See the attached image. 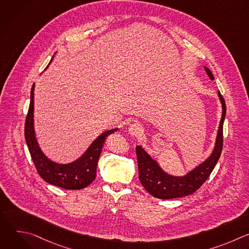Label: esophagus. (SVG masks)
Here are the masks:
<instances>
[{
    "instance_id": "obj_1",
    "label": "esophagus",
    "mask_w": 249,
    "mask_h": 249,
    "mask_svg": "<svg viewBox=\"0 0 249 249\" xmlns=\"http://www.w3.org/2000/svg\"><path fill=\"white\" fill-rule=\"evenodd\" d=\"M128 132H129V134L131 136L139 138V137H141L142 135H143L144 130H143V127H142L139 123H133V124H131L129 126Z\"/></svg>"
}]
</instances>
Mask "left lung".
<instances>
[{
    "instance_id": "1",
    "label": "left lung",
    "mask_w": 249,
    "mask_h": 249,
    "mask_svg": "<svg viewBox=\"0 0 249 249\" xmlns=\"http://www.w3.org/2000/svg\"><path fill=\"white\" fill-rule=\"evenodd\" d=\"M204 69L209 78L214 80V76L209 68L204 67ZM218 96L222 103L223 113L214 150L208 159L185 175L174 176L168 174L143 148L141 146L136 147L140 182L154 197L159 199H174L193 194L202 186L214 169L223 149V125L227 111L225 99L220 91H218Z\"/></svg>"
}]
</instances>
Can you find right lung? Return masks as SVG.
<instances>
[{"label": "right lung", "instance_id": "obj_1", "mask_svg": "<svg viewBox=\"0 0 249 249\" xmlns=\"http://www.w3.org/2000/svg\"><path fill=\"white\" fill-rule=\"evenodd\" d=\"M52 60L53 58L51 59L50 63ZM33 98L34 84L30 91V104L25 120L24 136L28 151L38 174L47 183L64 189L80 190L86 188L95 179L98 159L100 157L106 138L108 137V135L118 131V128L103 132L92 142L88 150L78 160L70 163L55 162L44 155L37 143L36 135H35L34 130Z\"/></svg>", "mask_w": 249, "mask_h": 249}]
</instances>
